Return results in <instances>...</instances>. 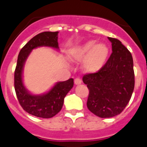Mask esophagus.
<instances>
[{
	"instance_id": "esophagus-1",
	"label": "esophagus",
	"mask_w": 147,
	"mask_h": 147,
	"mask_svg": "<svg viewBox=\"0 0 147 147\" xmlns=\"http://www.w3.org/2000/svg\"><path fill=\"white\" fill-rule=\"evenodd\" d=\"M75 84H82V80L80 79L79 78H75Z\"/></svg>"
}]
</instances>
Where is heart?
<instances>
[{
  "label": "heart",
  "instance_id": "obj_1",
  "mask_svg": "<svg viewBox=\"0 0 147 147\" xmlns=\"http://www.w3.org/2000/svg\"><path fill=\"white\" fill-rule=\"evenodd\" d=\"M109 53V49L106 44H96V40H91L71 50L70 58L76 62L84 59L83 63L84 71L87 73H95L105 65Z\"/></svg>",
  "mask_w": 147,
  "mask_h": 147
}]
</instances>
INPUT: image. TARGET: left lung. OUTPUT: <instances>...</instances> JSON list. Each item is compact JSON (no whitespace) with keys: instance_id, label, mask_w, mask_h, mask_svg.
<instances>
[{"instance_id":"8db88e82","label":"left lung","mask_w":147,"mask_h":147,"mask_svg":"<svg viewBox=\"0 0 147 147\" xmlns=\"http://www.w3.org/2000/svg\"><path fill=\"white\" fill-rule=\"evenodd\" d=\"M113 53L100 71L86 74L83 82L87 84V107L94 115L111 118L124 110L134 88V71L131 53L119 40L108 38Z\"/></svg>"}]
</instances>
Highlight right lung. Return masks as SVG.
<instances>
[{
	"label": "right lung",
	"instance_id": "obj_1",
	"mask_svg": "<svg viewBox=\"0 0 147 147\" xmlns=\"http://www.w3.org/2000/svg\"><path fill=\"white\" fill-rule=\"evenodd\" d=\"M59 49L58 32H45L33 37L21 49L14 72V88L20 104L24 110L39 118L49 119L56 115L63 107L64 98L73 87V78L57 82L46 94L34 95L26 90L22 82V70L26 59L33 49L38 47Z\"/></svg>",
	"mask_w": 147,
	"mask_h": 147
}]
</instances>
